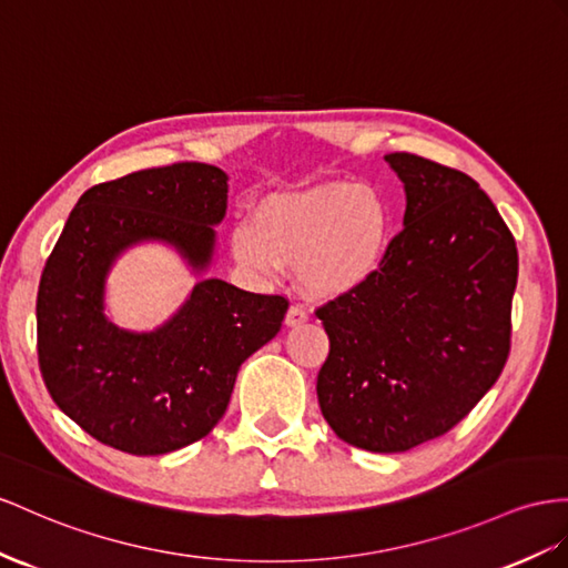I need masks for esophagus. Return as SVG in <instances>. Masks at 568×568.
Listing matches in <instances>:
<instances>
[{"label": "esophagus", "instance_id": "esophagus-1", "mask_svg": "<svg viewBox=\"0 0 568 568\" xmlns=\"http://www.w3.org/2000/svg\"><path fill=\"white\" fill-rule=\"evenodd\" d=\"M307 318H310L307 310L300 307V304H293V307H290L287 314H285V326H290V328L302 326L304 322H307Z\"/></svg>", "mask_w": 568, "mask_h": 568}]
</instances>
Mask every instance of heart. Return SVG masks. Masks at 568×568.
Here are the masks:
<instances>
[{
	"instance_id": "heart-1",
	"label": "heart",
	"mask_w": 568,
	"mask_h": 568,
	"mask_svg": "<svg viewBox=\"0 0 568 568\" xmlns=\"http://www.w3.org/2000/svg\"><path fill=\"white\" fill-rule=\"evenodd\" d=\"M235 225L230 252L261 281L297 266L316 297L353 295L376 278L390 244V203L372 184L328 180L261 199Z\"/></svg>"
}]
</instances>
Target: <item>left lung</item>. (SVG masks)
<instances>
[{
	"label": "left lung",
	"mask_w": 568,
	"mask_h": 568,
	"mask_svg": "<svg viewBox=\"0 0 568 568\" xmlns=\"http://www.w3.org/2000/svg\"><path fill=\"white\" fill-rule=\"evenodd\" d=\"M403 232L376 278L318 310L331 353L316 396L331 429L372 454L446 434L499 379L518 281L514 235L465 172L386 155Z\"/></svg>",
	"instance_id": "obj_1"
}]
</instances>
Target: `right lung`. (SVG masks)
Segmentation results:
<instances>
[{
	"label": "right lung",
	"instance_id": "add662e5",
	"mask_svg": "<svg viewBox=\"0 0 568 568\" xmlns=\"http://www.w3.org/2000/svg\"><path fill=\"white\" fill-rule=\"evenodd\" d=\"M227 174L206 163L132 172L85 192L38 287V359L52 400L93 439L160 456L203 439L225 415L242 362L281 331L287 300L206 278ZM158 241L197 275L193 293L153 332L104 314L106 275Z\"/></svg>",
	"mask_w": 568,
	"mask_h": 568
}]
</instances>
